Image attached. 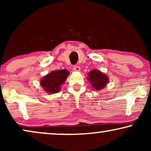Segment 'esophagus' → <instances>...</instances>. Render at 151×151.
Here are the masks:
<instances>
[{
  "label": "esophagus",
  "instance_id": "1",
  "mask_svg": "<svg viewBox=\"0 0 151 151\" xmlns=\"http://www.w3.org/2000/svg\"><path fill=\"white\" fill-rule=\"evenodd\" d=\"M73 69L75 71H80V67L79 66H74Z\"/></svg>",
  "mask_w": 151,
  "mask_h": 151
}]
</instances>
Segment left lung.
I'll use <instances>...</instances> for the list:
<instances>
[{"mask_svg": "<svg viewBox=\"0 0 151 151\" xmlns=\"http://www.w3.org/2000/svg\"><path fill=\"white\" fill-rule=\"evenodd\" d=\"M88 80L96 90L102 89L109 82V78L106 74L97 69L92 70L88 73Z\"/></svg>", "mask_w": 151, "mask_h": 151, "instance_id": "left-lung-1", "label": "left lung"}]
</instances>
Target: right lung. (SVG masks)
Listing matches in <instances>:
<instances>
[{
	"label": "right lung",
	"mask_w": 151,
	"mask_h": 151,
	"mask_svg": "<svg viewBox=\"0 0 151 151\" xmlns=\"http://www.w3.org/2000/svg\"><path fill=\"white\" fill-rule=\"evenodd\" d=\"M69 74L67 69L53 71L41 79L40 86L48 93H56L60 90L61 85L65 83Z\"/></svg>",
	"instance_id": "obj_1"
}]
</instances>
